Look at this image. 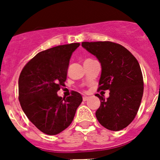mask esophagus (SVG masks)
Instances as JSON below:
<instances>
[{
  "label": "esophagus",
  "instance_id": "34e87169",
  "mask_svg": "<svg viewBox=\"0 0 160 160\" xmlns=\"http://www.w3.org/2000/svg\"><path fill=\"white\" fill-rule=\"evenodd\" d=\"M88 97H87V96H84V97H83V101H88Z\"/></svg>",
  "mask_w": 160,
  "mask_h": 160
}]
</instances>
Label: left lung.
Here are the masks:
<instances>
[{
	"label": "left lung",
	"instance_id": "1",
	"mask_svg": "<svg viewBox=\"0 0 160 160\" xmlns=\"http://www.w3.org/2000/svg\"><path fill=\"white\" fill-rule=\"evenodd\" d=\"M82 46L95 56L101 66L99 90H109L96 111L99 123L107 129L120 131L134 120L143 95V77L138 62L124 46L111 42H83Z\"/></svg>",
	"mask_w": 160,
	"mask_h": 160
}]
</instances>
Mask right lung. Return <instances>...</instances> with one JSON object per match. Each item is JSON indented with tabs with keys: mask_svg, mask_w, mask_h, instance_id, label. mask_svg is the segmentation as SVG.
Listing matches in <instances>:
<instances>
[{
	"mask_svg": "<svg viewBox=\"0 0 160 160\" xmlns=\"http://www.w3.org/2000/svg\"><path fill=\"white\" fill-rule=\"evenodd\" d=\"M79 46L80 43H71L40 52L21 72V107L30 122L47 135H57L66 129L83 101L76 91L67 98L57 94L67 80L71 56Z\"/></svg>",
	"mask_w": 160,
	"mask_h": 160,
	"instance_id": "1",
	"label": "right lung"
}]
</instances>
